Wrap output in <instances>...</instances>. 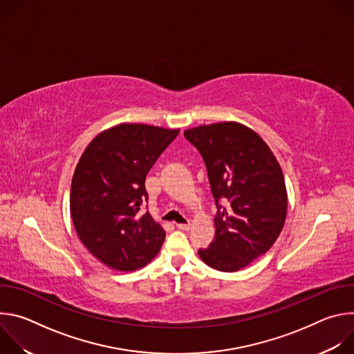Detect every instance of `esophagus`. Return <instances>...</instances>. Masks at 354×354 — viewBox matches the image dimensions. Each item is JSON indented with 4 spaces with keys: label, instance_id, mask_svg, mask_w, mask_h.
Instances as JSON below:
<instances>
[{
    "label": "esophagus",
    "instance_id": "34e87169",
    "mask_svg": "<svg viewBox=\"0 0 354 354\" xmlns=\"http://www.w3.org/2000/svg\"><path fill=\"white\" fill-rule=\"evenodd\" d=\"M176 227L179 228V230H183V231H187V230H190V227H192V224L190 223H178L176 224Z\"/></svg>",
    "mask_w": 354,
    "mask_h": 354
}]
</instances>
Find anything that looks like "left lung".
<instances>
[{
    "label": "left lung",
    "instance_id": "left-lung-1",
    "mask_svg": "<svg viewBox=\"0 0 354 354\" xmlns=\"http://www.w3.org/2000/svg\"><path fill=\"white\" fill-rule=\"evenodd\" d=\"M183 134L205 160L217 206L214 241L198 257L220 272L241 270L266 254L286 223L281 168L262 137L241 123L203 124Z\"/></svg>",
    "mask_w": 354,
    "mask_h": 354
}]
</instances>
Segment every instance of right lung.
I'll return each instance as SVG.
<instances>
[{
  "instance_id": "right-lung-1",
  "label": "right lung",
  "mask_w": 354,
  "mask_h": 354,
  "mask_svg": "<svg viewBox=\"0 0 354 354\" xmlns=\"http://www.w3.org/2000/svg\"><path fill=\"white\" fill-rule=\"evenodd\" d=\"M179 130L122 123L99 133L73 175L70 212L78 238L106 266L133 272L153 261L164 228L140 207L145 176Z\"/></svg>"
}]
</instances>
